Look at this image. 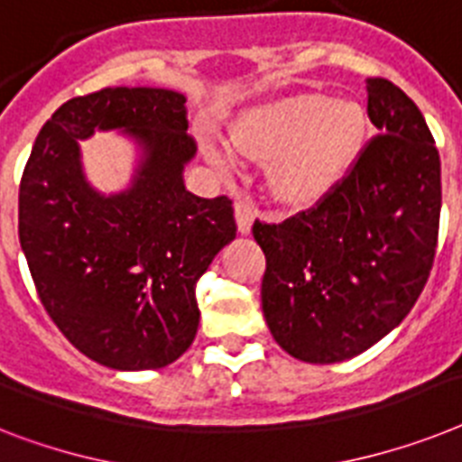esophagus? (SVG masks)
<instances>
[{"label": "esophagus", "mask_w": 462, "mask_h": 462, "mask_svg": "<svg viewBox=\"0 0 462 462\" xmlns=\"http://www.w3.org/2000/svg\"><path fill=\"white\" fill-rule=\"evenodd\" d=\"M236 209V224H238V234L247 236L254 222V205L247 198H238L234 205Z\"/></svg>", "instance_id": "34e87169"}]
</instances>
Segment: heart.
I'll use <instances>...</instances> for the list:
<instances>
[{"instance_id":"obj_1","label":"heart","mask_w":462,"mask_h":462,"mask_svg":"<svg viewBox=\"0 0 462 462\" xmlns=\"http://www.w3.org/2000/svg\"><path fill=\"white\" fill-rule=\"evenodd\" d=\"M365 136V113L359 103L333 101L304 91L272 98L240 113L231 141L253 160H271L269 193L278 205L309 209L326 200L359 158ZM208 160L219 171H231V155L208 146Z\"/></svg>"}]
</instances>
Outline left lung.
Segmentation results:
<instances>
[{
    "mask_svg": "<svg viewBox=\"0 0 462 462\" xmlns=\"http://www.w3.org/2000/svg\"><path fill=\"white\" fill-rule=\"evenodd\" d=\"M365 91L380 136L349 177L314 209L253 226L266 257V326L307 364H340L392 333L420 297L437 250L441 162L428 122L387 79L368 78Z\"/></svg>",
    "mask_w": 462,
    "mask_h": 462,
    "instance_id": "8db88e82",
    "label": "left lung"
}]
</instances>
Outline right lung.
<instances>
[{
    "instance_id": "1",
    "label": "right lung",
    "mask_w": 462,
    "mask_h": 462,
    "mask_svg": "<svg viewBox=\"0 0 462 462\" xmlns=\"http://www.w3.org/2000/svg\"><path fill=\"white\" fill-rule=\"evenodd\" d=\"M186 97L108 87L70 98L34 139L18 190V238L34 288L79 352L116 371L177 361L196 337L198 278L236 238L226 196L186 190L196 158ZM120 131L135 143L125 189L91 187L82 140Z\"/></svg>"
}]
</instances>
